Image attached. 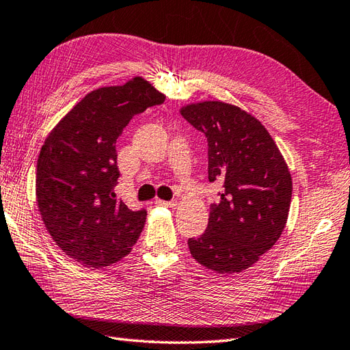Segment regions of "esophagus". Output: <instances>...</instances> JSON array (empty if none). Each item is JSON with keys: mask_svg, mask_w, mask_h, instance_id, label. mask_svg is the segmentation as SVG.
<instances>
[{"mask_svg": "<svg viewBox=\"0 0 350 350\" xmlns=\"http://www.w3.org/2000/svg\"><path fill=\"white\" fill-rule=\"evenodd\" d=\"M157 205H163V207H170V208H174L177 207V201H164V200H155Z\"/></svg>", "mask_w": 350, "mask_h": 350, "instance_id": "1", "label": "esophagus"}]
</instances>
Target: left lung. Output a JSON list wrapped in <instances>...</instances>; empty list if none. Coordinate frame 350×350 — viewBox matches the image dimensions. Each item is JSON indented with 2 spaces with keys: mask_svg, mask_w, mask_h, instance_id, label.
Returning a JSON list of instances; mask_svg holds the SVG:
<instances>
[{
  "mask_svg": "<svg viewBox=\"0 0 350 350\" xmlns=\"http://www.w3.org/2000/svg\"><path fill=\"white\" fill-rule=\"evenodd\" d=\"M180 113L207 137L208 180L223 182L207 229L187 241L191 254L219 273L245 271L285 228L293 192L288 167L265 125L238 106L207 100L183 106Z\"/></svg>",
  "mask_w": 350,
  "mask_h": 350,
  "instance_id": "left-lung-1",
  "label": "left lung"
}]
</instances>
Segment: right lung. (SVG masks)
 Wrapping results in <instances>:
<instances>
[{
    "label": "right lung",
    "mask_w": 350,
    "mask_h": 350,
    "mask_svg": "<svg viewBox=\"0 0 350 350\" xmlns=\"http://www.w3.org/2000/svg\"><path fill=\"white\" fill-rule=\"evenodd\" d=\"M142 77L78 102L47 136L37 161V204L49 234L74 260L100 269L127 256L146 221L115 200V143L134 115L164 103Z\"/></svg>",
    "instance_id": "right-lung-1"
}]
</instances>
